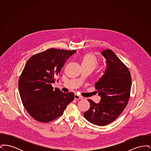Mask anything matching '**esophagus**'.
<instances>
[{"instance_id":"esophagus-1","label":"esophagus","mask_w":151,"mask_h":151,"mask_svg":"<svg viewBox=\"0 0 151 151\" xmlns=\"http://www.w3.org/2000/svg\"><path fill=\"white\" fill-rule=\"evenodd\" d=\"M74 98H75V100H81V99H83V97L81 96H80L79 95L77 94H75Z\"/></svg>"}]
</instances>
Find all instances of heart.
I'll use <instances>...</instances> for the list:
<instances>
[{
    "mask_svg": "<svg viewBox=\"0 0 151 151\" xmlns=\"http://www.w3.org/2000/svg\"><path fill=\"white\" fill-rule=\"evenodd\" d=\"M81 64L82 67L90 68L93 70L99 65V60L94 55L88 53L81 58Z\"/></svg>",
    "mask_w": 151,
    "mask_h": 151,
    "instance_id": "1",
    "label": "heart"
}]
</instances>
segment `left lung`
Returning a JSON list of instances; mask_svg holds the SVG:
<instances>
[{
    "instance_id": "left-lung-1",
    "label": "left lung",
    "mask_w": 151,
    "mask_h": 151,
    "mask_svg": "<svg viewBox=\"0 0 151 151\" xmlns=\"http://www.w3.org/2000/svg\"><path fill=\"white\" fill-rule=\"evenodd\" d=\"M106 60L104 74L95 84L101 97L96 104L91 100L90 108L84 113L89 122L105 126L113 122L126 107L129 99L131 77L129 69L110 49L102 51Z\"/></svg>"
}]
</instances>
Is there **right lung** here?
Returning <instances> with one entry per match:
<instances>
[{
    "label": "right lung",
    "instance_id": "1",
    "mask_svg": "<svg viewBox=\"0 0 151 151\" xmlns=\"http://www.w3.org/2000/svg\"><path fill=\"white\" fill-rule=\"evenodd\" d=\"M76 52L51 48L36 54L27 61L19 80L22 104L38 122H51L63 114L74 99V93H63L52 86L67 60Z\"/></svg>",
    "mask_w": 151,
    "mask_h": 151
}]
</instances>
